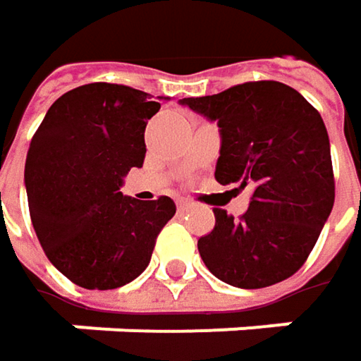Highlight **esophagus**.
I'll return each mask as SVG.
<instances>
[{
	"instance_id": "esophagus-1",
	"label": "esophagus",
	"mask_w": 361,
	"mask_h": 361,
	"mask_svg": "<svg viewBox=\"0 0 361 361\" xmlns=\"http://www.w3.org/2000/svg\"><path fill=\"white\" fill-rule=\"evenodd\" d=\"M176 205H178V209H180V212H187V209H191V207H193V203L187 202V200H178Z\"/></svg>"
}]
</instances>
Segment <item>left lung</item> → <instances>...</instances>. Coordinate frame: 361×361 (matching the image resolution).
Returning a JSON list of instances; mask_svg holds the SVG:
<instances>
[{
	"instance_id": "8db88e82",
	"label": "left lung",
	"mask_w": 361,
	"mask_h": 361,
	"mask_svg": "<svg viewBox=\"0 0 361 361\" xmlns=\"http://www.w3.org/2000/svg\"><path fill=\"white\" fill-rule=\"evenodd\" d=\"M183 106L216 120V180L251 187L241 218L214 207L216 224L197 241L207 270L226 285L262 289L303 266L335 203L329 133L307 99L276 80L235 85Z\"/></svg>"
}]
</instances>
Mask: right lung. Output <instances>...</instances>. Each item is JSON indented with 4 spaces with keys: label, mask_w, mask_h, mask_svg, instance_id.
Listing matches in <instances>:
<instances>
[{
    "label": "right lung",
    "mask_w": 361,
    "mask_h": 361,
    "mask_svg": "<svg viewBox=\"0 0 361 361\" xmlns=\"http://www.w3.org/2000/svg\"><path fill=\"white\" fill-rule=\"evenodd\" d=\"M149 93L91 82L64 93L37 128L24 166L28 212L49 262L82 289H118L149 264L170 197L122 195V178L145 159Z\"/></svg>",
    "instance_id": "right-lung-1"
}]
</instances>
